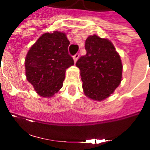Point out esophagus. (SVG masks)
<instances>
[{"label": "esophagus", "instance_id": "esophagus-1", "mask_svg": "<svg viewBox=\"0 0 150 150\" xmlns=\"http://www.w3.org/2000/svg\"><path fill=\"white\" fill-rule=\"evenodd\" d=\"M79 59V54H76L74 56H73V60H74V62L76 63L77 61V59Z\"/></svg>", "mask_w": 150, "mask_h": 150}]
</instances>
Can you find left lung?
Returning <instances> with one entry per match:
<instances>
[{
  "instance_id": "left-lung-1",
  "label": "left lung",
  "mask_w": 150,
  "mask_h": 150,
  "mask_svg": "<svg viewBox=\"0 0 150 150\" xmlns=\"http://www.w3.org/2000/svg\"><path fill=\"white\" fill-rule=\"evenodd\" d=\"M87 54L77 60L82 89L85 96L93 101L106 99L118 87L122 78V63L113 44L96 35L85 42Z\"/></svg>"
}]
</instances>
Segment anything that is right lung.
<instances>
[{
    "label": "right lung",
    "mask_w": 150,
    "mask_h": 150,
    "mask_svg": "<svg viewBox=\"0 0 150 150\" xmlns=\"http://www.w3.org/2000/svg\"><path fill=\"white\" fill-rule=\"evenodd\" d=\"M63 32L45 33L29 49L25 60L26 79L42 97H51L63 87L66 69L74 64Z\"/></svg>",
    "instance_id": "1"
}]
</instances>
